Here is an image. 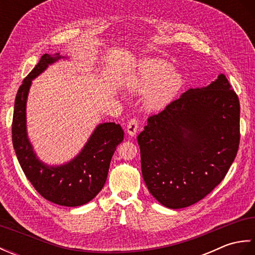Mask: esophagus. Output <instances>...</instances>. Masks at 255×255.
Here are the masks:
<instances>
[{
  "label": "esophagus",
  "instance_id": "esophagus-1",
  "mask_svg": "<svg viewBox=\"0 0 255 255\" xmlns=\"http://www.w3.org/2000/svg\"><path fill=\"white\" fill-rule=\"evenodd\" d=\"M126 131H127V133L129 134V136H131V137L136 136L137 131H138V121H137L136 118L131 119V121L128 123Z\"/></svg>",
  "mask_w": 255,
  "mask_h": 255
}]
</instances>
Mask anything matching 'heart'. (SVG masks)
I'll list each match as a JSON object with an SVG mask.
<instances>
[{
	"label": "heart",
	"instance_id": "obj_1",
	"mask_svg": "<svg viewBox=\"0 0 255 255\" xmlns=\"http://www.w3.org/2000/svg\"><path fill=\"white\" fill-rule=\"evenodd\" d=\"M183 85V74L158 58L140 60L128 78L127 86L144 93L143 104L149 111H160L177 95Z\"/></svg>",
	"mask_w": 255,
	"mask_h": 255
}]
</instances>
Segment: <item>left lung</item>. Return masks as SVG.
Masks as SVG:
<instances>
[{
	"instance_id": "1",
	"label": "left lung",
	"mask_w": 255,
	"mask_h": 255,
	"mask_svg": "<svg viewBox=\"0 0 255 255\" xmlns=\"http://www.w3.org/2000/svg\"><path fill=\"white\" fill-rule=\"evenodd\" d=\"M143 181L171 209L203 199L224 180L239 148L240 104L226 75L189 89L137 137Z\"/></svg>"
}]
</instances>
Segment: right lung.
<instances>
[{"mask_svg":"<svg viewBox=\"0 0 255 255\" xmlns=\"http://www.w3.org/2000/svg\"><path fill=\"white\" fill-rule=\"evenodd\" d=\"M61 59L67 60L69 57L59 52L45 53L19 86L14 105L12 140L21 170L36 191L49 202L77 207L91 202L104 187L112 156L124 140V130L118 124L102 123L70 161L52 165L38 158L27 132V99L32 80Z\"/></svg>","mask_w":255,"mask_h":255,"instance_id":"1","label":"right lung"}]
</instances>
